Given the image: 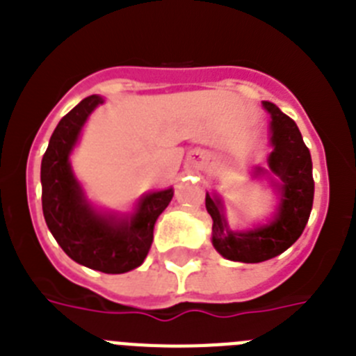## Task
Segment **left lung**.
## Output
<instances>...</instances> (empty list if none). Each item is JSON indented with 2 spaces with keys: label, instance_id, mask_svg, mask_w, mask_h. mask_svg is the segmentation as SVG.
<instances>
[{
  "label": "left lung",
  "instance_id": "8db88e82",
  "mask_svg": "<svg viewBox=\"0 0 356 356\" xmlns=\"http://www.w3.org/2000/svg\"><path fill=\"white\" fill-rule=\"evenodd\" d=\"M269 121L267 168L254 165L253 180L267 181L276 196V209L264 222L251 228L234 229L226 219V205L217 193L205 197L212 217V246L221 257L234 262L259 264L275 259L294 244L307 226L314 203V178L310 151L301 131L276 105L262 102Z\"/></svg>",
  "mask_w": 356,
  "mask_h": 356
}]
</instances>
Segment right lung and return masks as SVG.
<instances>
[{"label":"right lung","instance_id":"add662e5","mask_svg":"<svg viewBox=\"0 0 356 356\" xmlns=\"http://www.w3.org/2000/svg\"><path fill=\"white\" fill-rule=\"evenodd\" d=\"M105 97L92 94L60 119L40 163L42 212L49 232L69 259L106 275L139 267L153 242L160 213L172 200V187L151 191L131 210H106L89 200L71 165L85 122Z\"/></svg>","mask_w":356,"mask_h":356}]
</instances>
